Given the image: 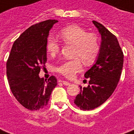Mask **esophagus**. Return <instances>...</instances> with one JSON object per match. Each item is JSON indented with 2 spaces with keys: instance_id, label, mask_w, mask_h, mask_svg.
<instances>
[{
  "instance_id": "obj_1",
  "label": "esophagus",
  "mask_w": 134,
  "mask_h": 134,
  "mask_svg": "<svg viewBox=\"0 0 134 134\" xmlns=\"http://www.w3.org/2000/svg\"><path fill=\"white\" fill-rule=\"evenodd\" d=\"M60 82H62V83H63V84L65 86H69V84H70V83H69V82H68V81H66L60 80Z\"/></svg>"
}]
</instances>
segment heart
<instances>
[{"mask_svg": "<svg viewBox=\"0 0 134 134\" xmlns=\"http://www.w3.org/2000/svg\"><path fill=\"white\" fill-rule=\"evenodd\" d=\"M60 37L67 44L74 46L72 57L65 60L57 67V71L66 78H73L82 69L81 61L86 65H91L96 60L100 51L98 39L93 34H88L77 25H71L63 29L59 33ZM47 52L51 56H55L60 51L58 40L49 37L46 43Z\"/></svg>", "mask_w": 134, "mask_h": 134, "instance_id": "b5f03b06", "label": "heart"}]
</instances>
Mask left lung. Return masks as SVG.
Listing matches in <instances>:
<instances>
[{"instance_id":"1","label":"left lung","mask_w":134,"mask_h":134,"mask_svg":"<svg viewBox=\"0 0 134 134\" xmlns=\"http://www.w3.org/2000/svg\"><path fill=\"white\" fill-rule=\"evenodd\" d=\"M102 38L96 63L84 74L89 79L88 86H80V93L74 100L83 110H91L100 106L117 87L124 64V54L117 37L100 23L93 21Z\"/></svg>"}]
</instances>
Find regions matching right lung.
I'll return each instance as SVG.
<instances>
[{"label": "right lung", "mask_w": 134, "mask_h": 134, "mask_svg": "<svg viewBox=\"0 0 134 134\" xmlns=\"http://www.w3.org/2000/svg\"><path fill=\"white\" fill-rule=\"evenodd\" d=\"M56 19L34 24L15 40L6 63L11 91L17 100L29 110H39L48 105L57 79L47 80L38 76L47 61L46 43L49 31Z\"/></svg>", "instance_id": "right-lung-1"}]
</instances>
